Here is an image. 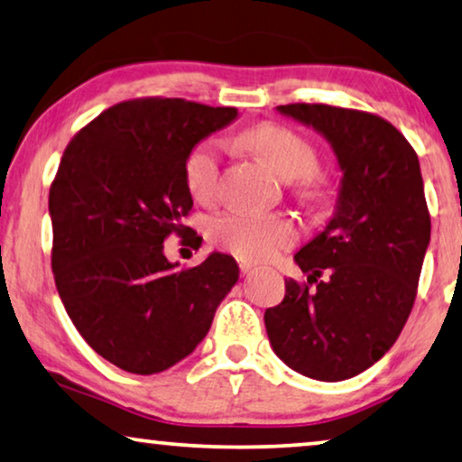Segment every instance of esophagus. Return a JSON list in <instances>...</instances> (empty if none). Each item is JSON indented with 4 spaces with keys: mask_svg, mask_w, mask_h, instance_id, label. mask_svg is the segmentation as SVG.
I'll return each instance as SVG.
<instances>
[{
    "mask_svg": "<svg viewBox=\"0 0 462 462\" xmlns=\"http://www.w3.org/2000/svg\"><path fill=\"white\" fill-rule=\"evenodd\" d=\"M238 270H240V273L246 275V273H251V272H253V265L249 263V261H243V259H240V261H238Z\"/></svg>",
    "mask_w": 462,
    "mask_h": 462,
    "instance_id": "34e87169",
    "label": "esophagus"
}]
</instances>
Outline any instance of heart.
<instances>
[{"label": "heart", "mask_w": 462, "mask_h": 462, "mask_svg": "<svg viewBox=\"0 0 462 462\" xmlns=\"http://www.w3.org/2000/svg\"><path fill=\"white\" fill-rule=\"evenodd\" d=\"M238 141L259 155L286 180L291 192L309 208H321L332 199V180L318 165V151L297 130L282 124L263 122L240 133ZM184 184L195 201H216L222 174V157L216 141L192 144L182 165ZM299 224L286 213L228 211L209 224V240L217 249L243 261H267L299 240Z\"/></svg>", "instance_id": "obj_1"}]
</instances>
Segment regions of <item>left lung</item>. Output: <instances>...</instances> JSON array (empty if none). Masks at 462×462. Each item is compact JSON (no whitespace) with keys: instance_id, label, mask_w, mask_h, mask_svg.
<instances>
[{"instance_id":"left-lung-1","label":"left lung","mask_w":462,"mask_h":462,"mask_svg":"<svg viewBox=\"0 0 462 462\" xmlns=\"http://www.w3.org/2000/svg\"><path fill=\"white\" fill-rule=\"evenodd\" d=\"M278 109L332 143L344 176L332 222L294 254L307 282L286 280L284 300L265 311L267 336L299 374L348 380L388 353L415 305L431 234L421 168L380 116L326 103Z\"/></svg>"}]
</instances>
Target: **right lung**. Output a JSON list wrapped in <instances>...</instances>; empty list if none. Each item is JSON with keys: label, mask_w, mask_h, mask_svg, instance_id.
I'll return each instance as SVG.
<instances>
[{"label": "right lung", "mask_w": 462, "mask_h": 462, "mask_svg": "<svg viewBox=\"0 0 462 462\" xmlns=\"http://www.w3.org/2000/svg\"><path fill=\"white\" fill-rule=\"evenodd\" d=\"M236 114L178 97L120 101L61 155L50 189L55 286L88 346L128 374H160L189 356L236 284L230 254L182 270L163 254L170 236L201 246L184 226V157Z\"/></svg>", "instance_id": "obj_1"}]
</instances>
